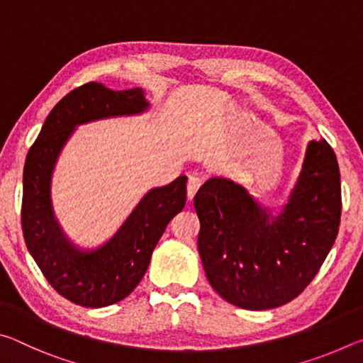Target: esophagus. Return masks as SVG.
<instances>
[{
  "label": "esophagus",
  "instance_id": "esophagus-1",
  "mask_svg": "<svg viewBox=\"0 0 363 363\" xmlns=\"http://www.w3.org/2000/svg\"><path fill=\"white\" fill-rule=\"evenodd\" d=\"M200 184H201L200 177L189 176V181H187V200L189 201H192V199L196 194V190H199V187H200Z\"/></svg>",
  "mask_w": 363,
  "mask_h": 363
}]
</instances>
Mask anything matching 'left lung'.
I'll list each match as a JSON object with an SVG mask.
<instances>
[{"instance_id":"1","label":"left lung","mask_w":363,"mask_h":363,"mask_svg":"<svg viewBox=\"0 0 363 363\" xmlns=\"http://www.w3.org/2000/svg\"><path fill=\"white\" fill-rule=\"evenodd\" d=\"M194 206L200 219L199 253L219 296L250 311L284 306L311 284L336 240V155L325 139L311 140L296 186L277 216L224 177L208 179Z\"/></svg>"}]
</instances>
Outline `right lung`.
Returning a JSON list of instances; mask_svg holds the SVG:
<instances>
[{
  "mask_svg": "<svg viewBox=\"0 0 363 363\" xmlns=\"http://www.w3.org/2000/svg\"><path fill=\"white\" fill-rule=\"evenodd\" d=\"M147 107L149 102L140 88L112 91L89 82L56 104L28 150L23 168V238L54 290L78 306L115 304L139 285L160 237L186 205L187 177L179 176L168 186L152 189L107 243L82 251L67 240L54 218V164L77 125L116 115H136Z\"/></svg>",
  "mask_w": 363,
  "mask_h": 363,
  "instance_id": "obj_1",
  "label": "right lung"
}]
</instances>
